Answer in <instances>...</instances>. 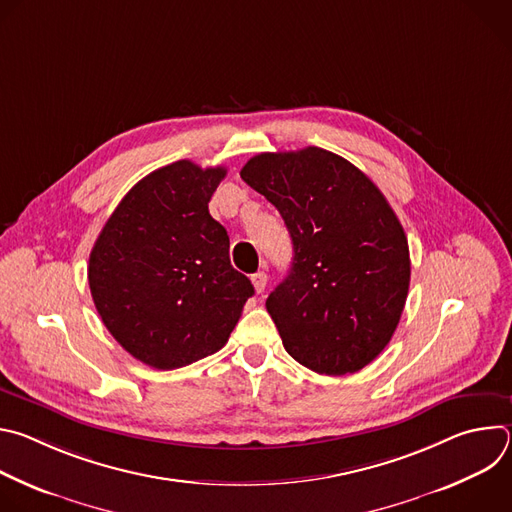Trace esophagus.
I'll return each instance as SVG.
<instances>
[{"mask_svg": "<svg viewBox=\"0 0 512 512\" xmlns=\"http://www.w3.org/2000/svg\"><path fill=\"white\" fill-rule=\"evenodd\" d=\"M251 281H253V287H255L257 294H261V291H263L265 285H267V273H265V271H257V273L251 275Z\"/></svg>", "mask_w": 512, "mask_h": 512, "instance_id": "1", "label": "esophagus"}]
</instances>
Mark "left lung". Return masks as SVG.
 Wrapping results in <instances>:
<instances>
[{
	"label": "left lung",
	"instance_id": "1",
	"mask_svg": "<svg viewBox=\"0 0 512 512\" xmlns=\"http://www.w3.org/2000/svg\"><path fill=\"white\" fill-rule=\"evenodd\" d=\"M241 178L279 210L294 243L289 275L265 302L285 350L320 375L364 369L389 344L411 277L387 198L322 148L259 154Z\"/></svg>",
	"mask_w": 512,
	"mask_h": 512
}]
</instances>
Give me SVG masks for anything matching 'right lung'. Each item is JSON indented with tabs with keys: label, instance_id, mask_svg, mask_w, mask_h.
Segmentation results:
<instances>
[{
	"label": "right lung",
	"instance_id": "add662e5",
	"mask_svg": "<svg viewBox=\"0 0 512 512\" xmlns=\"http://www.w3.org/2000/svg\"><path fill=\"white\" fill-rule=\"evenodd\" d=\"M227 168L190 160L139 180L89 257L95 308L113 338L160 371L221 350L255 294L233 269L229 235L208 212Z\"/></svg>",
	"mask_w": 512,
	"mask_h": 512
}]
</instances>
